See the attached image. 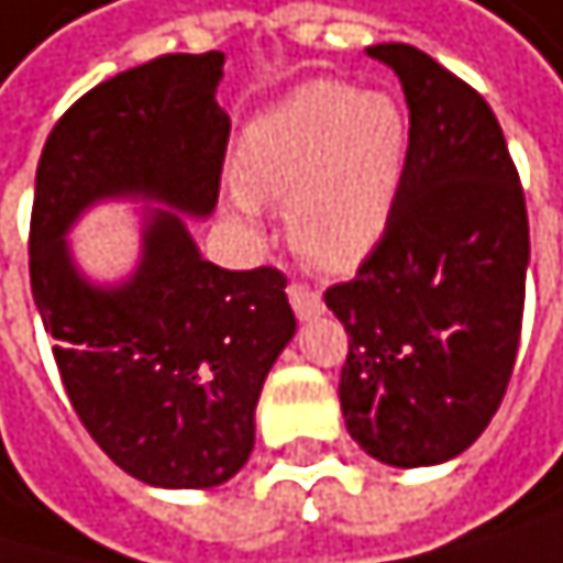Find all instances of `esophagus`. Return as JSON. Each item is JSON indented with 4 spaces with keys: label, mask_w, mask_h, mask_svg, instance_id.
Wrapping results in <instances>:
<instances>
[{
    "label": "esophagus",
    "mask_w": 563,
    "mask_h": 563,
    "mask_svg": "<svg viewBox=\"0 0 563 563\" xmlns=\"http://www.w3.org/2000/svg\"><path fill=\"white\" fill-rule=\"evenodd\" d=\"M288 301H291L295 316H298L301 322H312V319H319V316L325 312L322 295H319L316 288H308V285H298V282L288 285Z\"/></svg>",
    "instance_id": "esophagus-1"
}]
</instances>
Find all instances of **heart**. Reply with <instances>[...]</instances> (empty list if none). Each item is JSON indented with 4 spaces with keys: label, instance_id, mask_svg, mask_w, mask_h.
<instances>
[{
    "label": "heart",
    "instance_id": "1",
    "mask_svg": "<svg viewBox=\"0 0 563 563\" xmlns=\"http://www.w3.org/2000/svg\"><path fill=\"white\" fill-rule=\"evenodd\" d=\"M412 136L399 97L339 79L305 82L244 126L224 205L258 231L268 205L285 201L301 255L349 272L373 255L396 214Z\"/></svg>",
    "mask_w": 563,
    "mask_h": 563
}]
</instances>
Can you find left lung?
I'll use <instances>...</instances> for the list:
<instances>
[{"label":"left lung","instance_id":"obj_1","mask_svg":"<svg viewBox=\"0 0 563 563\" xmlns=\"http://www.w3.org/2000/svg\"><path fill=\"white\" fill-rule=\"evenodd\" d=\"M406 93L412 161L396 214L325 305L349 332L342 416L379 463L437 466L494 419L520 342L530 231L487 100L406 43L369 46Z\"/></svg>","mask_w":563,"mask_h":563}]
</instances>
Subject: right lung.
<instances>
[{
	"label": "right lung",
	"instance_id": "1",
	"mask_svg": "<svg viewBox=\"0 0 563 563\" xmlns=\"http://www.w3.org/2000/svg\"><path fill=\"white\" fill-rule=\"evenodd\" d=\"M224 53L117 73L53 126L30 228V282L66 396L100 450L164 490L221 487L255 450V406L295 335L285 275L211 265L187 218L214 214L231 120ZM141 209V255L93 283L65 234L97 203Z\"/></svg>",
	"mask_w": 563,
	"mask_h": 563
}]
</instances>
